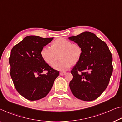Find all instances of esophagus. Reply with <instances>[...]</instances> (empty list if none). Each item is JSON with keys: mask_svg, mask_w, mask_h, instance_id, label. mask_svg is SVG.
<instances>
[{"mask_svg": "<svg viewBox=\"0 0 122 122\" xmlns=\"http://www.w3.org/2000/svg\"><path fill=\"white\" fill-rule=\"evenodd\" d=\"M65 74H66V72H61L60 73V74L61 76H64Z\"/></svg>", "mask_w": 122, "mask_h": 122, "instance_id": "esophagus-1", "label": "esophagus"}]
</instances>
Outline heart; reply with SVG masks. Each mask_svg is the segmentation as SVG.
Listing matches in <instances>:
<instances>
[{
    "mask_svg": "<svg viewBox=\"0 0 122 122\" xmlns=\"http://www.w3.org/2000/svg\"><path fill=\"white\" fill-rule=\"evenodd\" d=\"M83 49L79 44L72 43L70 40L60 38L51 44V48L44 46L41 51L43 60L51 66L59 71H66L72 65H76L81 59Z\"/></svg>",
    "mask_w": 122,
    "mask_h": 122,
    "instance_id": "1",
    "label": "heart"
}]
</instances>
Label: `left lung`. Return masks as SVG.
<instances>
[{
	"label": "left lung",
	"instance_id": "1",
	"mask_svg": "<svg viewBox=\"0 0 122 122\" xmlns=\"http://www.w3.org/2000/svg\"><path fill=\"white\" fill-rule=\"evenodd\" d=\"M68 39L79 44L83 49L81 59L71 71L70 89L77 99L94 100L110 82L113 72L111 52L106 43L92 33L85 32Z\"/></svg>",
	"mask_w": 122,
	"mask_h": 122
}]
</instances>
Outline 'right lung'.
Returning <instances> with one entry per match:
<instances>
[{
  "label": "right lung",
  "instance_id": "obj_1",
  "mask_svg": "<svg viewBox=\"0 0 122 122\" xmlns=\"http://www.w3.org/2000/svg\"><path fill=\"white\" fill-rule=\"evenodd\" d=\"M53 38L29 36L15 45L9 57L10 76L17 92L30 101L48 95L59 72L45 63L41 55L44 46ZM44 70L46 74L42 75Z\"/></svg>",
  "mask_w": 122,
  "mask_h": 122
}]
</instances>
